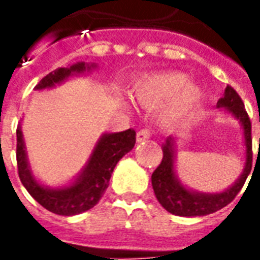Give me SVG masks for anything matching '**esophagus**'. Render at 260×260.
Instances as JSON below:
<instances>
[{
	"instance_id": "34e87169",
	"label": "esophagus",
	"mask_w": 260,
	"mask_h": 260,
	"mask_svg": "<svg viewBox=\"0 0 260 260\" xmlns=\"http://www.w3.org/2000/svg\"><path fill=\"white\" fill-rule=\"evenodd\" d=\"M152 136V134H150V131L149 129H141L138 134H136V142H145L147 141L149 138Z\"/></svg>"
}]
</instances>
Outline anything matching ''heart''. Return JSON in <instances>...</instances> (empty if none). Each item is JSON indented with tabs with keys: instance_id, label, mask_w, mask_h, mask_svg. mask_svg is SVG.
Masks as SVG:
<instances>
[{
	"instance_id": "obj_1",
	"label": "heart",
	"mask_w": 260,
	"mask_h": 260,
	"mask_svg": "<svg viewBox=\"0 0 260 260\" xmlns=\"http://www.w3.org/2000/svg\"><path fill=\"white\" fill-rule=\"evenodd\" d=\"M132 96L141 106L154 108L171 100L164 118L173 121L192 111L202 100L203 91L182 72H164L147 76L136 83Z\"/></svg>"
}]
</instances>
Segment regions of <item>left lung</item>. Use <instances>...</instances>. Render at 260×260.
<instances>
[{
	"mask_svg": "<svg viewBox=\"0 0 260 260\" xmlns=\"http://www.w3.org/2000/svg\"><path fill=\"white\" fill-rule=\"evenodd\" d=\"M217 108L231 114L238 119L244 132V145H245V167L235 182L227 189L216 193L193 191L185 186L178 178L175 171V138L169 136L161 145L163 160L152 174V186L154 195L160 205L175 216L184 217H196L206 216L227 206L234 199L241 188L245 184L248 175L252 169V138H251V119L244 107V103L238 93L227 86L224 96L217 102Z\"/></svg>",
	"mask_w": 260,
	"mask_h": 260,
	"instance_id": "left-lung-1",
	"label": "left lung"
}]
</instances>
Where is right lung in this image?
I'll use <instances>...</instances> for the list:
<instances>
[{
  "instance_id": "right-lung-1",
  "label": "right lung",
  "mask_w": 260,
  "mask_h": 260,
  "mask_svg": "<svg viewBox=\"0 0 260 260\" xmlns=\"http://www.w3.org/2000/svg\"><path fill=\"white\" fill-rule=\"evenodd\" d=\"M96 64L80 61L68 68L55 69L39 82L35 90L55 87L72 76L90 72L96 69ZM135 141L136 132L132 128L122 132L103 134L96 142L90 157L87 158L79 174L65 185L51 188L43 185L33 175L26 152L22 124L19 122L16 129V161L19 178L27 192L43 207L59 216H75L89 210L99 203L107 189L108 181L111 178L115 166L126 153L132 150V147L135 146Z\"/></svg>"
}]
</instances>
